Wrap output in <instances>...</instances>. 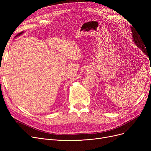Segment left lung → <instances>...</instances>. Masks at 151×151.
<instances>
[{"label": "left lung", "mask_w": 151, "mask_h": 151, "mask_svg": "<svg viewBox=\"0 0 151 151\" xmlns=\"http://www.w3.org/2000/svg\"><path fill=\"white\" fill-rule=\"evenodd\" d=\"M132 29V36H133V42L134 43L137 45V46H138L139 48L143 51L146 55L147 54V50H146V47L143 41H142V40H141V37H139V35H138V33H137L136 31H134L133 30V29H132V27H131Z\"/></svg>", "instance_id": "8db88e82"}]
</instances>
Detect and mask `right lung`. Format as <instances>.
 I'll list each match as a JSON object with an SVG mask.
<instances>
[{"label": "right lung", "mask_w": 151, "mask_h": 151, "mask_svg": "<svg viewBox=\"0 0 151 151\" xmlns=\"http://www.w3.org/2000/svg\"><path fill=\"white\" fill-rule=\"evenodd\" d=\"M22 33H23V32H20V33H19V34H17V36H18V35H21Z\"/></svg>", "instance_id": "1"}]
</instances>
